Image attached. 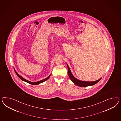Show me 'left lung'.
Here are the masks:
<instances>
[{
  "label": "left lung",
  "mask_w": 121,
  "mask_h": 121,
  "mask_svg": "<svg viewBox=\"0 0 121 121\" xmlns=\"http://www.w3.org/2000/svg\"><path fill=\"white\" fill-rule=\"evenodd\" d=\"M14 70H15V73L17 75V76L19 77V78L20 79H21L22 81H24V82H27V83H29V84L34 85H37L39 84H40L41 83L43 82H45L46 81H47L48 79L50 77V76H51V74H50L49 75L48 77L46 78H44V79H43V80H42L39 81H38V82H30V81L26 80V79H25L24 78H23V77H22L21 75H20L17 72V71L15 70V68H14Z\"/></svg>",
  "instance_id": "1"
}]
</instances>
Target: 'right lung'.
<instances>
[{
    "label": "right lung",
    "mask_w": 121,
    "mask_h": 121,
    "mask_svg": "<svg viewBox=\"0 0 121 121\" xmlns=\"http://www.w3.org/2000/svg\"><path fill=\"white\" fill-rule=\"evenodd\" d=\"M66 65L68 68V75L70 78V80L74 84L77 85L78 86L80 87H86L88 86H91L94 85L97 83H98L101 78H99V79L95 81H92V82H89V81H84L80 80L79 79H78L75 77H74L73 75L71 72V70H70V67L68 66V64L66 63Z\"/></svg>",
    "instance_id": "right-lung-1"
}]
</instances>
